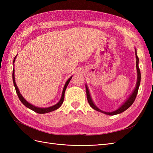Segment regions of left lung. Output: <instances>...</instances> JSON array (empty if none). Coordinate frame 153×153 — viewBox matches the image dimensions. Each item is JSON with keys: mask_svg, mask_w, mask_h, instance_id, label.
Segmentation results:
<instances>
[{"mask_svg": "<svg viewBox=\"0 0 153 153\" xmlns=\"http://www.w3.org/2000/svg\"><path fill=\"white\" fill-rule=\"evenodd\" d=\"M135 56H136V68H137V83H136V86H135V88L134 89V91L131 93V95L129 97V98L126 100V101L123 104V105L120 107L118 109H117L115 111H113V112H105V111H102V110H100L98 107L96 106L95 104H94L93 100L91 99V97L90 95V93L89 91V89H88V87H87V85H85V88H86V93H87V100H88V102L90 105V106L92 107V108L97 110V111H99L100 112L102 113L105 114L107 115H116V114H118L122 113L123 112H124L126 110L128 109V108H129L131 105L132 104L134 103V102L135 101L136 97H137V93H138V89H139V85H140V82H141V72H140V70H139V58L137 55V51H136L135 49Z\"/></svg>", "mask_w": 153, "mask_h": 153, "instance_id": "1", "label": "left lung"}]
</instances>
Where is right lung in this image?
Segmentation results:
<instances>
[{
    "mask_svg": "<svg viewBox=\"0 0 153 153\" xmlns=\"http://www.w3.org/2000/svg\"><path fill=\"white\" fill-rule=\"evenodd\" d=\"M17 56V55H16ZM16 56H15L14 59V61H13V63H14L15 62V60H16ZM71 77H72V76L70 77L69 79H68L67 82H66V83H65V85L64 87V89H63V91H62V97H61V99L60 100H59V102H58V103H56V105H54L53 106H50V107H47V108H39V107H37V106H35L33 105H32L31 104H30V102H28L26 100H25L24 97H22V95L20 94V93H19V91L17 85H16V83L15 82V77H14V69L13 70V72H12V79H13V82H14V87H15V89H16V93H17V95L18 96V98L20 100V101L24 104V105L27 107V108H30L32 110H33L34 112H37V113H39V114H45V113H48V112H53L54 111V110L58 109V108H60V106L62 105V104L63 103V101H64V93H65V91H66V87L68 85V83H69V82H70V80L71 79Z\"/></svg>",
    "mask_w": 153,
    "mask_h": 153,
    "instance_id": "add662e5",
    "label": "right lung"
}]
</instances>
